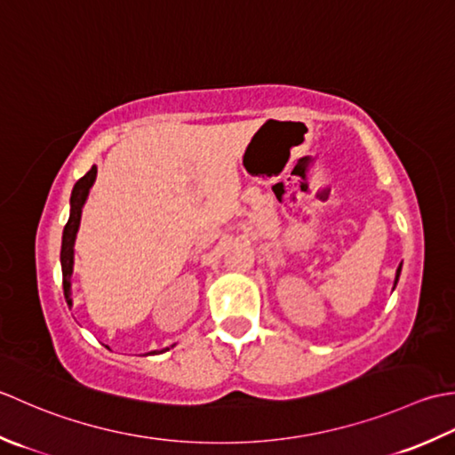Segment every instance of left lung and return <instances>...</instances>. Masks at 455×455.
Here are the masks:
<instances>
[{
	"instance_id": "obj_1",
	"label": "left lung",
	"mask_w": 455,
	"mask_h": 455,
	"mask_svg": "<svg viewBox=\"0 0 455 455\" xmlns=\"http://www.w3.org/2000/svg\"><path fill=\"white\" fill-rule=\"evenodd\" d=\"M398 275H401V267L396 268V279H395V284H396V281H398Z\"/></svg>"
}]
</instances>
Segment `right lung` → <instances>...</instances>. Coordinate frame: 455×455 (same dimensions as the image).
<instances>
[{"label": "right lung", "instance_id": "obj_1", "mask_svg": "<svg viewBox=\"0 0 455 455\" xmlns=\"http://www.w3.org/2000/svg\"><path fill=\"white\" fill-rule=\"evenodd\" d=\"M96 166L82 176V179L74 184L72 196H70V218L64 226L62 231V249H60V265H62V286H64V299H67V304L72 306L70 299V275H72V259H74V239H76V231L80 226V216H82V206L88 198L90 187L96 180ZM164 351V349H163Z\"/></svg>", "mask_w": 455, "mask_h": 455}]
</instances>
